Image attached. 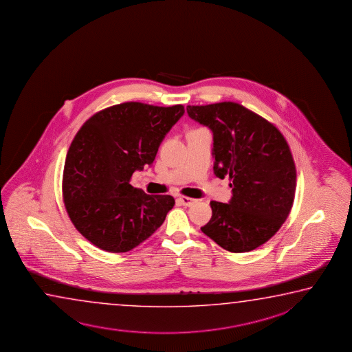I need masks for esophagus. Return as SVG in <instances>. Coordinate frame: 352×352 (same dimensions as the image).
<instances>
[{"label": "esophagus", "mask_w": 352, "mask_h": 352, "mask_svg": "<svg viewBox=\"0 0 352 352\" xmlns=\"http://www.w3.org/2000/svg\"><path fill=\"white\" fill-rule=\"evenodd\" d=\"M177 201H179L182 206H186V207H191L192 204L196 203V199L186 196H179V198H177Z\"/></svg>", "instance_id": "34e87169"}]
</instances>
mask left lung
<instances>
[{
  "label": "left lung",
  "instance_id": "8db88e82",
  "mask_svg": "<svg viewBox=\"0 0 352 352\" xmlns=\"http://www.w3.org/2000/svg\"><path fill=\"white\" fill-rule=\"evenodd\" d=\"M186 109L213 131L215 176L232 181L230 202L212 201V218L201 230L230 252L254 250L280 230L292 209L297 173L287 140L235 102Z\"/></svg>",
  "mask_w": 352,
  "mask_h": 352
}]
</instances>
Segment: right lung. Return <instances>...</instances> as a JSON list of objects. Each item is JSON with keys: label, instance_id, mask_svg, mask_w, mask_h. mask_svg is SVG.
<instances>
[{"label": "right lung", "instance_id": "add662e5", "mask_svg": "<svg viewBox=\"0 0 352 352\" xmlns=\"http://www.w3.org/2000/svg\"><path fill=\"white\" fill-rule=\"evenodd\" d=\"M185 113L182 104L159 107L124 102L85 122L66 155L63 198L70 221L89 243L126 252L151 236L175 206L129 184L151 165L161 142Z\"/></svg>", "mask_w": 352, "mask_h": 352}]
</instances>
